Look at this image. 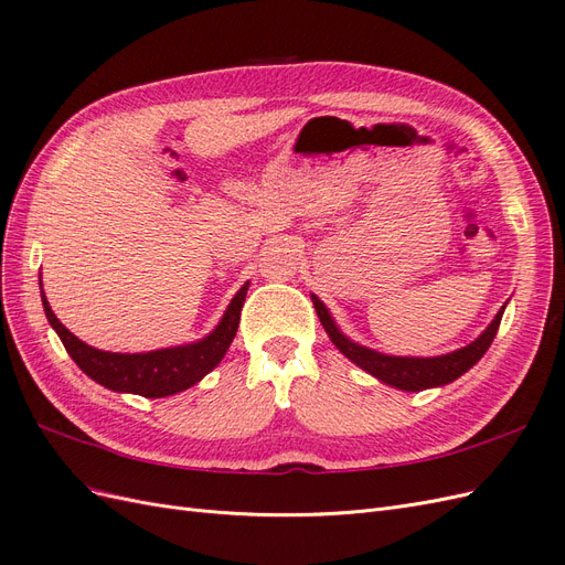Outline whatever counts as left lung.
I'll use <instances>...</instances> for the list:
<instances>
[{
    "label": "left lung",
    "instance_id": "left-lung-1",
    "mask_svg": "<svg viewBox=\"0 0 565 565\" xmlns=\"http://www.w3.org/2000/svg\"><path fill=\"white\" fill-rule=\"evenodd\" d=\"M311 299H313L316 313L322 322V328L334 341V347L344 353L349 361H353L358 367H363L365 372L374 374V377L382 380L384 384H391V386L403 388V391H424L431 386L450 384L457 377H461V374H465L469 367H473L478 361H481L483 353L492 344L494 334H498V330H500V320L504 313V306H502V311L494 316V320L488 324V330L465 349L452 351L448 355H436V358H398V355L377 353V351L365 349L361 344H353L351 339H347L337 330V324H334L332 316L328 313V309H324V303L316 295H311Z\"/></svg>",
    "mask_w": 565,
    "mask_h": 565
}]
</instances>
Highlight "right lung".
Returning <instances> with one entry per match:
<instances>
[{"label":"right lung","instance_id":"right-lung-1","mask_svg":"<svg viewBox=\"0 0 565 565\" xmlns=\"http://www.w3.org/2000/svg\"><path fill=\"white\" fill-rule=\"evenodd\" d=\"M247 287L249 285L241 287V292L233 297L224 318H221L216 330L210 337L195 341V344L148 353H110L84 344L71 330H65V324L54 316L44 292L42 303L49 324L61 337L65 351L71 353L77 367L84 374H89L94 382L113 391L139 393V396L146 398H164L172 396V393L191 388L221 363V358L226 355L237 332V324H241Z\"/></svg>","mask_w":565,"mask_h":565}]
</instances>
